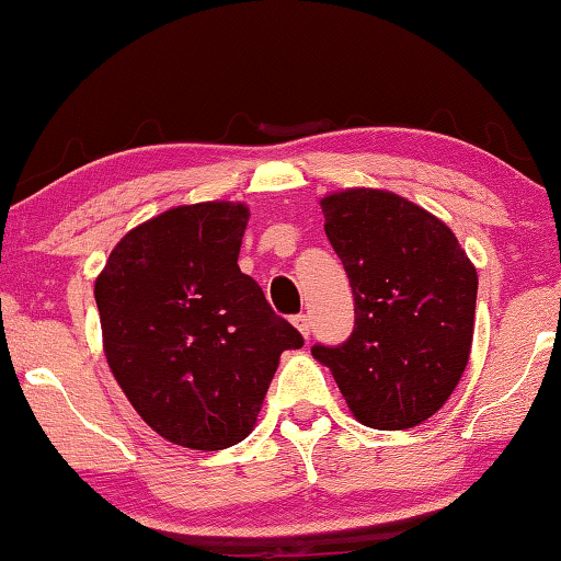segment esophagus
I'll return each mask as SVG.
<instances>
[{"mask_svg":"<svg viewBox=\"0 0 561 561\" xmlns=\"http://www.w3.org/2000/svg\"><path fill=\"white\" fill-rule=\"evenodd\" d=\"M291 324L297 327V332L305 336V340H309V327H312V324H309V317L307 314H297L295 319H291Z\"/></svg>","mask_w":561,"mask_h":561,"instance_id":"1","label":"esophagus"}]
</instances>
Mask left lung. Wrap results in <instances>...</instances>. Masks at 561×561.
I'll use <instances>...</instances> for the list:
<instances>
[{
  "label": "left lung",
  "mask_w": 561,
  "mask_h": 561,
  "mask_svg": "<svg viewBox=\"0 0 561 561\" xmlns=\"http://www.w3.org/2000/svg\"><path fill=\"white\" fill-rule=\"evenodd\" d=\"M324 232L354 295V332L312 346L354 420L412 430L437 414L465 375L474 336L477 270L451 229L387 190L319 199Z\"/></svg>",
  "instance_id": "obj_1"
}]
</instances>
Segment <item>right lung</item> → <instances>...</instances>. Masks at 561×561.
<instances>
[{
  "mask_svg": "<svg viewBox=\"0 0 561 561\" xmlns=\"http://www.w3.org/2000/svg\"><path fill=\"white\" fill-rule=\"evenodd\" d=\"M242 202L182 204L129 229L94 282L104 357L167 442L217 451L249 437L284 350L305 340L239 270Z\"/></svg>",
  "mask_w": 561,
  "mask_h": 561,
  "instance_id": "add662e5",
  "label": "right lung"
}]
</instances>
